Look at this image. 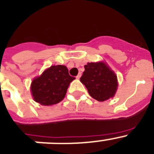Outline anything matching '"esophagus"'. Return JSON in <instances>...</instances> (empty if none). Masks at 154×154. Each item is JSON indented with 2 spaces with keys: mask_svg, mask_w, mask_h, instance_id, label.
I'll return each mask as SVG.
<instances>
[{
  "mask_svg": "<svg viewBox=\"0 0 154 154\" xmlns=\"http://www.w3.org/2000/svg\"><path fill=\"white\" fill-rule=\"evenodd\" d=\"M80 77H81V73H79L78 75L76 76V79H79Z\"/></svg>",
  "mask_w": 154,
  "mask_h": 154,
  "instance_id": "34e87169",
  "label": "esophagus"
}]
</instances>
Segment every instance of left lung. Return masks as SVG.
I'll return each instance as SVG.
<instances>
[{
	"mask_svg": "<svg viewBox=\"0 0 154 154\" xmlns=\"http://www.w3.org/2000/svg\"><path fill=\"white\" fill-rule=\"evenodd\" d=\"M80 78L89 95L97 101L103 102L113 97L117 89V78L115 73L103 62L88 63Z\"/></svg>",
	"mask_w": 154,
	"mask_h": 154,
	"instance_id": "8db88e82",
	"label": "left lung"
}]
</instances>
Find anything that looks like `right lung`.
Here are the masks:
<instances>
[{"instance_id":"right-lung-1","label":"right lung","mask_w":154,"mask_h":154,"mask_svg":"<svg viewBox=\"0 0 154 154\" xmlns=\"http://www.w3.org/2000/svg\"><path fill=\"white\" fill-rule=\"evenodd\" d=\"M74 79L65 66L52 65L32 81V96L35 102L44 106L57 104L65 98L69 84Z\"/></svg>"}]
</instances>
